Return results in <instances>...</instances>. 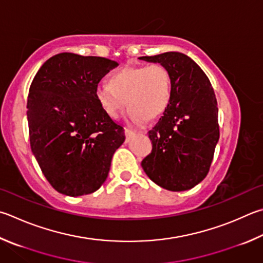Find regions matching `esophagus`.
I'll return each instance as SVG.
<instances>
[{"instance_id":"obj_1","label":"esophagus","mask_w":263,"mask_h":263,"mask_svg":"<svg viewBox=\"0 0 263 263\" xmlns=\"http://www.w3.org/2000/svg\"><path fill=\"white\" fill-rule=\"evenodd\" d=\"M125 136H126V139L128 140L130 138H132L133 136H136V132L130 130V128H125Z\"/></svg>"}]
</instances>
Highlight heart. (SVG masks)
Masks as SVG:
<instances>
[{"label": "heart", "mask_w": 263, "mask_h": 263, "mask_svg": "<svg viewBox=\"0 0 263 263\" xmlns=\"http://www.w3.org/2000/svg\"><path fill=\"white\" fill-rule=\"evenodd\" d=\"M171 95L173 76L161 63L126 66L114 72L109 84H99L95 88V98L108 117L117 118L127 104L128 116L136 124L160 117Z\"/></svg>", "instance_id": "1"}]
</instances>
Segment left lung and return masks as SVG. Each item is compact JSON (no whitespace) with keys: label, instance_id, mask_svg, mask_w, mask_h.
<instances>
[{"label":"left lung","instance_id":"8db88e82","mask_svg":"<svg viewBox=\"0 0 263 263\" xmlns=\"http://www.w3.org/2000/svg\"><path fill=\"white\" fill-rule=\"evenodd\" d=\"M139 59L165 65L173 76L171 101L148 132L153 148L141 166L161 187L174 192L190 190L207 176L219 139L212 84L202 69L181 52Z\"/></svg>","mask_w":263,"mask_h":263}]
</instances>
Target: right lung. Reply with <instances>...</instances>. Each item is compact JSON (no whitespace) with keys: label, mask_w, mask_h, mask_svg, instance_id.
I'll list each match as a JSON object with an SVG mask.
<instances>
[{"label":"right lung","mask_w":263,"mask_h":263,"mask_svg":"<svg viewBox=\"0 0 263 263\" xmlns=\"http://www.w3.org/2000/svg\"><path fill=\"white\" fill-rule=\"evenodd\" d=\"M117 65L104 57L61 52L33 79L27 99L31 149L57 192L90 194L108 177L125 135L100 107L95 88Z\"/></svg>","instance_id":"1"}]
</instances>
